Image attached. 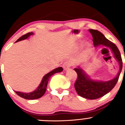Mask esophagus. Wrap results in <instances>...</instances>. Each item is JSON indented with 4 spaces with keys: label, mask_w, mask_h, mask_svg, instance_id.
<instances>
[{
    "label": "esophagus",
    "mask_w": 125,
    "mask_h": 125,
    "mask_svg": "<svg viewBox=\"0 0 125 125\" xmlns=\"http://www.w3.org/2000/svg\"><path fill=\"white\" fill-rule=\"evenodd\" d=\"M71 67V63L69 62H66L63 64V68L65 70H68Z\"/></svg>",
    "instance_id": "1"
}]
</instances>
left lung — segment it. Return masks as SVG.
Here are the masks:
<instances>
[{
    "label": "left lung",
    "instance_id": "left-lung-1",
    "mask_svg": "<svg viewBox=\"0 0 125 125\" xmlns=\"http://www.w3.org/2000/svg\"><path fill=\"white\" fill-rule=\"evenodd\" d=\"M89 31L93 36L94 46L96 47L99 45H102L110 48L120 65V70L117 76L112 80L105 82L93 80L87 75L82 68L79 66L77 68H74V71L77 74V79L74 83V87L77 94L85 99L94 100L99 99L106 94L115 86L122 71L123 62L120 52L115 44L108 40L102 32L97 30L90 29Z\"/></svg>",
    "mask_w": 125,
    "mask_h": 125
}]
</instances>
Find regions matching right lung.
<instances>
[{
  "instance_id": "right-lung-1",
  "label": "right lung",
  "mask_w": 125,
  "mask_h": 125,
  "mask_svg": "<svg viewBox=\"0 0 125 125\" xmlns=\"http://www.w3.org/2000/svg\"><path fill=\"white\" fill-rule=\"evenodd\" d=\"M34 34L33 32H28V33L26 34L23 35L22 37H20L16 42H17L19 41H21V40H25V39H27L28 37H30L31 35ZM63 71V68L62 67H59L57 68L54 69L52 71H51V72H50L49 73L46 74V75H44V77H43L41 83H40L38 88L34 90V91L31 92V93H22V92H19V91H15V93L17 94L18 95H19L21 97L25 99H28V100H34V99H37L40 98L41 97H42L44 95V94L45 93V91L46 90V87H47L48 82L49 81V79L51 77V75H52L53 74H55V73H60Z\"/></svg>"
}]
</instances>
